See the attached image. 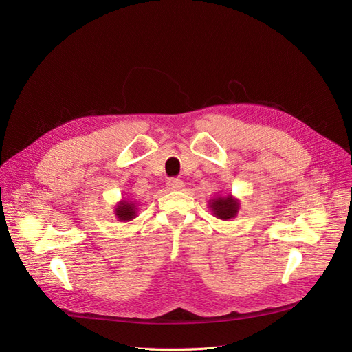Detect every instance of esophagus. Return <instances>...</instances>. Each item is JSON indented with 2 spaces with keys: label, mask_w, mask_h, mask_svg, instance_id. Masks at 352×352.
<instances>
[{
  "label": "esophagus",
  "mask_w": 352,
  "mask_h": 352,
  "mask_svg": "<svg viewBox=\"0 0 352 352\" xmlns=\"http://www.w3.org/2000/svg\"><path fill=\"white\" fill-rule=\"evenodd\" d=\"M167 188L172 190H180L184 188V182L180 179H168L167 180Z\"/></svg>",
  "instance_id": "obj_1"
}]
</instances>
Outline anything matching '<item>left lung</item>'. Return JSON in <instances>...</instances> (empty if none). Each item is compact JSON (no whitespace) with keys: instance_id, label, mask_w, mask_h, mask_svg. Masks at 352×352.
I'll list each match as a JSON object with an SVG mask.
<instances>
[{"instance_id":"obj_1","label":"left lung","mask_w":352,"mask_h":352,"mask_svg":"<svg viewBox=\"0 0 352 352\" xmlns=\"http://www.w3.org/2000/svg\"><path fill=\"white\" fill-rule=\"evenodd\" d=\"M208 207L212 216H216L220 220H229L238 214L239 201L229 194L226 197H217L214 199H210Z\"/></svg>"}]
</instances>
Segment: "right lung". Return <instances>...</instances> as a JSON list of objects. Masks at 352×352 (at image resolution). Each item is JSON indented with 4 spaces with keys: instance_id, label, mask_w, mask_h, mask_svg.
<instances>
[{
    "instance_id": "obj_1",
    "label": "right lung",
    "mask_w": 352,
    "mask_h": 352,
    "mask_svg": "<svg viewBox=\"0 0 352 352\" xmlns=\"http://www.w3.org/2000/svg\"><path fill=\"white\" fill-rule=\"evenodd\" d=\"M136 210L138 208H136L135 202L123 199L116 206L114 212H116V217L119 219L120 221H129V220L136 217Z\"/></svg>"
}]
</instances>
